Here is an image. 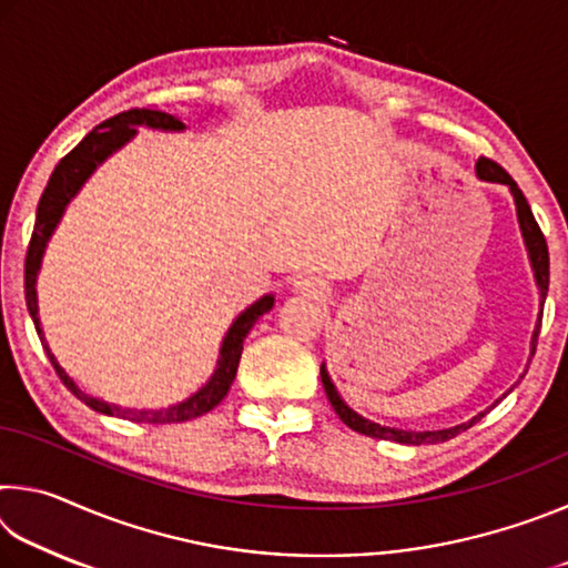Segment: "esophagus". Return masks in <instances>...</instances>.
I'll list each match as a JSON object with an SVG mask.
<instances>
[{"label": "esophagus", "mask_w": 568, "mask_h": 568, "mask_svg": "<svg viewBox=\"0 0 568 568\" xmlns=\"http://www.w3.org/2000/svg\"><path fill=\"white\" fill-rule=\"evenodd\" d=\"M295 285V291L297 293H303V295H315V297H321L323 295V283L321 281H315V277H297V281L293 283Z\"/></svg>", "instance_id": "obj_1"}]
</instances>
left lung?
<instances>
[{"mask_svg":"<svg viewBox=\"0 0 568 568\" xmlns=\"http://www.w3.org/2000/svg\"><path fill=\"white\" fill-rule=\"evenodd\" d=\"M476 172L480 180H488V182H501V185H508L514 192V200H516V210H518V223H521L524 230V237H526V245H528V255H531V263H534V271H536V281L538 287H541V303L546 301V291H549V245H546V237L541 233V227H538L536 217L531 213V207H528L524 192L518 190L516 180L508 175V172L494 162L491 158H478L476 162ZM538 331H541V321H538L536 331H534V341H531V355L536 353V343H538ZM321 378H323V388H325V396H328L333 410L338 413V418L345 423V426L358 430L363 436H371V438H386V440H398V444H440V440H448L458 436L460 430H466L474 426L476 420H480L486 416V413H478L476 418H470L464 426H456V428H446V430H426V434H416V430H396V428H383L378 423H371L361 418L358 413H353L345 403L341 400L338 390L333 388L328 371L321 365Z\"/></svg>","mask_w":568,"mask_h":568,"instance_id":"obj_1","label":"left lung"}]
</instances>
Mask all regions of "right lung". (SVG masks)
I'll return each mask as SVG.
<instances>
[{
	"instance_id": "right-lung-1",
	"label": "right lung",
	"mask_w": 568,
	"mask_h": 568,
	"mask_svg": "<svg viewBox=\"0 0 568 568\" xmlns=\"http://www.w3.org/2000/svg\"><path fill=\"white\" fill-rule=\"evenodd\" d=\"M134 124H150V128H160V130H182V124L178 118H172L168 112H160L155 108H132L128 112L114 114V118L104 120L98 124L92 132L84 134V140L77 145L74 150L67 152V155L57 162L54 172L50 175V182L40 197V205H37V220H34V230L30 237V247H27V261H24V301H27V311H30L37 335L47 351V358L52 361L57 376L70 388L77 398H80L84 406H90L92 410L108 413V416H120L128 420H142V423H182V420H192L197 416H205L207 410H213L220 400L227 396L230 386H233V378L237 373V363H240V353H243V343L245 335L253 328L255 321L261 318L263 313H267L273 307V297L265 295L261 301L253 303L247 311L240 315V318L233 323V328L227 331L225 341H223V351H220V361H217V371L215 376L210 378L207 386L203 390H197L195 396L187 398L180 406H172L165 410H128V408H118L110 406L100 398H92L88 393H82L70 381V376L60 368V363L54 361V355L50 353L44 343V335L40 328V315H37V291H34V281H37V271H40L42 263V253L47 240H50L54 225L60 223V215L64 205L70 203V197L84 180L90 178V172L100 165V162L110 155L112 150H118L124 145L132 134H134Z\"/></svg>"
}]
</instances>
